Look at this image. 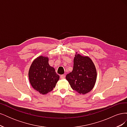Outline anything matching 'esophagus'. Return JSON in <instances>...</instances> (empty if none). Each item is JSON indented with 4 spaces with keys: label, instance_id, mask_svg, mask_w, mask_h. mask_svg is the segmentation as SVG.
<instances>
[{
    "label": "esophagus",
    "instance_id": "1",
    "mask_svg": "<svg viewBox=\"0 0 127 127\" xmlns=\"http://www.w3.org/2000/svg\"><path fill=\"white\" fill-rule=\"evenodd\" d=\"M65 78V75H62L60 76V78L61 79H64Z\"/></svg>",
    "mask_w": 127,
    "mask_h": 127
}]
</instances>
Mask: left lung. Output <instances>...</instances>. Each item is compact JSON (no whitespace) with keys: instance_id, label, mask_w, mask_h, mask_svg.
<instances>
[{"instance_id":"left-lung-1","label":"left lung","mask_w":127,"mask_h":127,"mask_svg":"<svg viewBox=\"0 0 127 127\" xmlns=\"http://www.w3.org/2000/svg\"><path fill=\"white\" fill-rule=\"evenodd\" d=\"M96 77V70L90 58L76 53L72 71L66 77L72 90L79 94L88 93L93 88Z\"/></svg>"}]
</instances>
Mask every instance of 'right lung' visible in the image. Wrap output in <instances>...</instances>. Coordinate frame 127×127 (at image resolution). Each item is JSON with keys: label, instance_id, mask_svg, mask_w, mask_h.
Instances as JSON below:
<instances>
[{"label": "right lung", "instance_id": "add662e5", "mask_svg": "<svg viewBox=\"0 0 127 127\" xmlns=\"http://www.w3.org/2000/svg\"><path fill=\"white\" fill-rule=\"evenodd\" d=\"M48 57L40 56L34 60L29 71L31 85L40 94H46L53 90L59 79L54 68L50 66Z\"/></svg>", "mask_w": 127, "mask_h": 127}]
</instances>
